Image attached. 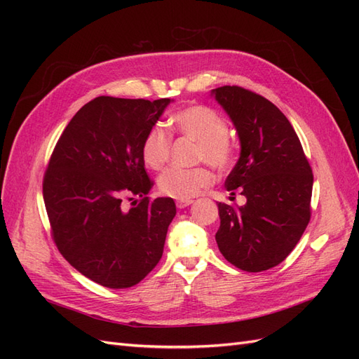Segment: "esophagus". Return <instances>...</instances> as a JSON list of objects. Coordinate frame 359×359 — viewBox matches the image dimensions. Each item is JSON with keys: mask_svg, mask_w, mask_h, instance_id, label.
Masks as SVG:
<instances>
[{"mask_svg": "<svg viewBox=\"0 0 359 359\" xmlns=\"http://www.w3.org/2000/svg\"><path fill=\"white\" fill-rule=\"evenodd\" d=\"M191 203H193L191 199H187V201H177V206H178L180 210L186 208V206H189V205H191Z\"/></svg>", "mask_w": 359, "mask_h": 359, "instance_id": "obj_1", "label": "esophagus"}]
</instances>
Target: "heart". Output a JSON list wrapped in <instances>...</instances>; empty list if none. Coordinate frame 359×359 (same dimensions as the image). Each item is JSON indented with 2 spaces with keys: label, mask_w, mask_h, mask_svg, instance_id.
<instances>
[{
  "label": "heart",
  "mask_w": 359,
  "mask_h": 359,
  "mask_svg": "<svg viewBox=\"0 0 359 359\" xmlns=\"http://www.w3.org/2000/svg\"><path fill=\"white\" fill-rule=\"evenodd\" d=\"M170 127L175 133L196 142L194 161H205L217 172H227L235 163V145L227 136L224 118L202 104L187 106L170 116ZM172 139L160 126L151 127L140 145V156L153 170H161L170 156ZM214 181L211 169L198 165L190 169H168L158 178V190L165 196L187 201L208 189Z\"/></svg>",
  "instance_id": "1"
}]
</instances>
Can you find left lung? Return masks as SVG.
Masks as SVG:
<instances>
[{
  "mask_svg": "<svg viewBox=\"0 0 359 359\" xmlns=\"http://www.w3.org/2000/svg\"><path fill=\"white\" fill-rule=\"evenodd\" d=\"M241 142L226 189L244 206L219 202L215 233L227 262L248 273L273 268L289 256L311 215L313 172L289 119L265 97L243 86L212 90Z\"/></svg>",
  "mask_w": 359,
  "mask_h": 359,
  "instance_id": "obj_1",
  "label": "left lung"
}]
</instances>
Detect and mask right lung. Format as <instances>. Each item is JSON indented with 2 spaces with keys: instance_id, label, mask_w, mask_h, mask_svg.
I'll use <instances>...</instances> for the list:
<instances>
[{
  "instance_id": "obj_1",
  "label": "right lung",
  "mask_w": 359,
  "mask_h": 359,
  "mask_svg": "<svg viewBox=\"0 0 359 359\" xmlns=\"http://www.w3.org/2000/svg\"><path fill=\"white\" fill-rule=\"evenodd\" d=\"M169 102L95 97L49 158L43 199L53 241L73 268L104 287L137 285L161 259L177 208L172 198L147 196L154 184L140 145ZM133 196L140 201L127 209Z\"/></svg>"
}]
</instances>
